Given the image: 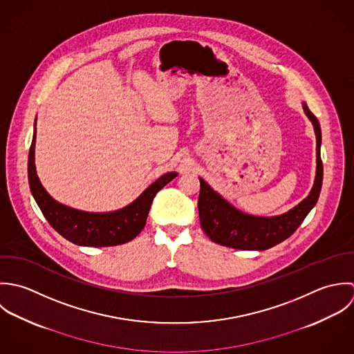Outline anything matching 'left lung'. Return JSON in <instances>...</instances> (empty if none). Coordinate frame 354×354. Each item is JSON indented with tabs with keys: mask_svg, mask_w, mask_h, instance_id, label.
<instances>
[{
	"mask_svg": "<svg viewBox=\"0 0 354 354\" xmlns=\"http://www.w3.org/2000/svg\"><path fill=\"white\" fill-rule=\"evenodd\" d=\"M304 111L310 119L316 134V178L309 196L288 212L274 217L250 216L235 209L214 193L211 186L200 178L198 213L200 223L209 239L239 250H267L291 236L306 214L316 205L323 183V162L320 157L322 131L316 116L304 104Z\"/></svg>",
	"mask_w": 354,
	"mask_h": 354,
	"instance_id": "left-lung-1",
	"label": "left lung"
}]
</instances>
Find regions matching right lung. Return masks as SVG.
Returning <instances> with one entry per match:
<instances>
[{"mask_svg": "<svg viewBox=\"0 0 354 354\" xmlns=\"http://www.w3.org/2000/svg\"><path fill=\"white\" fill-rule=\"evenodd\" d=\"M37 131V130H35ZM34 133L28 153V182L31 193L48 223L67 241L80 246H115L134 239L146 224V217L154 196L174 178L176 172H168L151 183L129 207L109 213L82 212L55 201L41 185L34 162Z\"/></svg>", "mask_w": 354, "mask_h": 354, "instance_id": "obj_1", "label": "right lung"}]
</instances>
